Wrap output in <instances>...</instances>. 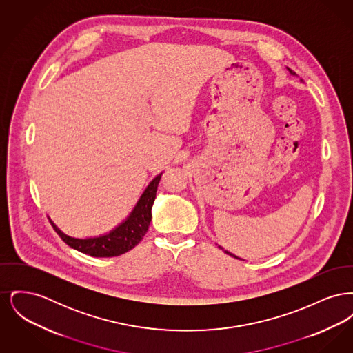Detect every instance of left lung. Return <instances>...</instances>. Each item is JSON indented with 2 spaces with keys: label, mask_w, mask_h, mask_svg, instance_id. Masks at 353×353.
Returning a JSON list of instances; mask_svg holds the SVG:
<instances>
[{
  "label": "left lung",
  "mask_w": 353,
  "mask_h": 353,
  "mask_svg": "<svg viewBox=\"0 0 353 353\" xmlns=\"http://www.w3.org/2000/svg\"><path fill=\"white\" fill-rule=\"evenodd\" d=\"M288 70H290V68H288ZM290 72H291V74H292V75H295V72H294V71H292V70H290ZM219 249H222V248H221V246H219ZM222 250H223V249H222ZM225 252H226V254H229V255H232V256H234V258H236V259H239V258H238V256H235V255H233V254H232V252H226V250H225Z\"/></svg>",
  "instance_id": "1"
}]
</instances>
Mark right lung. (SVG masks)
Instances as JSON below:
<instances>
[{
  "instance_id": "add662e5",
  "label": "right lung",
  "mask_w": 353,
  "mask_h": 353,
  "mask_svg": "<svg viewBox=\"0 0 353 353\" xmlns=\"http://www.w3.org/2000/svg\"><path fill=\"white\" fill-rule=\"evenodd\" d=\"M161 174L163 173L156 176L152 180L151 184L147 186V189L144 190L140 200L136 203L130 217L108 234L79 239V238L68 236L65 233H62L51 221L50 223L65 243H68L70 248L87 255L97 256V258H108V256H118L124 252H130L148 232L152 219V205L156 199L157 185L160 183Z\"/></svg>"
}]
</instances>
